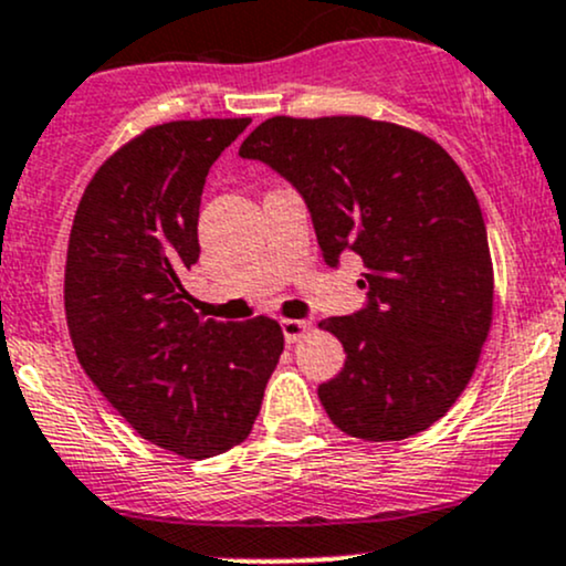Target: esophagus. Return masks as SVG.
<instances>
[{"instance_id":"esophagus-1","label":"esophagus","mask_w":566,"mask_h":566,"mask_svg":"<svg viewBox=\"0 0 566 566\" xmlns=\"http://www.w3.org/2000/svg\"><path fill=\"white\" fill-rule=\"evenodd\" d=\"M282 333L287 344H297L306 333H312V322L306 319H282Z\"/></svg>"}]
</instances>
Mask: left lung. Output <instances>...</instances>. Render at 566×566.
Masks as SVG:
<instances>
[{"label": "left lung", "instance_id": "1", "mask_svg": "<svg viewBox=\"0 0 566 566\" xmlns=\"http://www.w3.org/2000/svg\"><path fill=\"white\" fill-rule=\"evenodd\" d=\"M239 155L301 192L327 265L346 250L365 263V308L319 325L346 352L319 384L333 424L376 443L427 430L492 327V254L468 177L430 136L359 115L271 117Z\"/></svg>", "mask_w": 566, "mask_h": 566}]
</instances>
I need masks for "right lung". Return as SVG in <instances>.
Segmentation results:
<instances>
[{
	"instance_id": "obj_1",
	"label": "right lung",
	"mask_w": 566,
	"mask_h": 566,
	"mask_svg": "<svg viewBox=\"0 0 566 566\" xmlns=\"http://www.w3.org/2000/svg\"><path fill=\"white\" fill-rule=\"evenodd\" d=\"M250 117L174 120L109 155L80 198L64 306L80 365L150 443L217 457L252 432L284 349L279 322L201 319L182 276L220 153Z\"/></svg>"
}]
</instances>
